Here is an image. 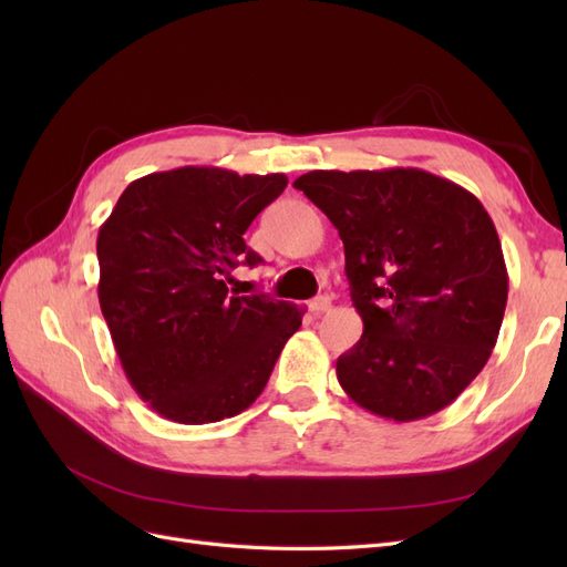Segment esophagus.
Masks as SVG:
<instances>
[{
    "instance_id": "34e87169",
    "label": "esophagus",
    "mask_w": 567,
    "mask_h": 567,
    "mask_svg": "<svg viewBox=\"0 0 567 567\" xmlns=\"http://www.w3.org/2000/svg\"><path fill=\"white\" fill-rule=\"evenodd\" d=\"M329 310H331V298L329 296H319V298L310 300V312L323 315V312H329Z\"/></svg>"
}]
</instances>
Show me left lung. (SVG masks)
Returning <instances> with one entry per match:
<instances>
[{"mask_svg":"<svg viewBox=\"0 0 567 567\" xmlns=\"http://www.w3.org/2000/svg\"><path fill=\"white\" fill-rule=\"evenodd\" d=\"M346 246L357 346L338 383L398 423L452 404L502 329L508 274L494 221L471 192L416 167L315 169L293 182Z\"/></svg>","mask_w":567,"mask_h":567,"instance_id":"left-lung-1","label":"left lung"}]
</instances>
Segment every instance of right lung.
<instances>
[{
	"mask_svg": "<svg viewBox=\"0 0 567 567\" xmlns=\"http://www.w3.org/2000/svg\"><path fill=\"white\" fill-rule=\"evenodd\" d=\"M286 184L186 165L132 182L101 225V312L127 381L163 419L241 414L300 329L298 305L236 296L225 281L262 262L244 234Z\"/></svg>",
	"mask_w": 567,
	"mask_h": 567,
	"instance_id": "1",
	"label": "right lung"
}]
</instances>
